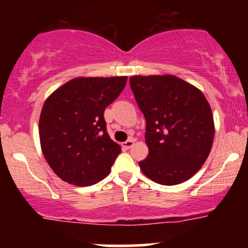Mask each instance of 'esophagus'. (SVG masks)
Listing matches in <instances>:
<instances>
[{
  "instance_id": "34e87169",
  "label": "esophagus",
  "mask_w": 248,
  "mask_h": 248,
  "mask_svg": "<svg viewBox=\"0 0 248 248\" xmlns=\"http://www.w3.org/2000/svg\"><path fill=\"white\" fill-rule=\"evenodd\" d=\"M133 146H134V139H129V140H127L126 142L122 143V147L126 148V149H129V148H132Z\"/></svg>"
}]
</instances>
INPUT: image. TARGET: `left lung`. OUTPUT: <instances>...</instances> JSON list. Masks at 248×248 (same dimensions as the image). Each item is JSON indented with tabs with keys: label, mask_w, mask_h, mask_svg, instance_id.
<instances>
[{
	"label": "left lung",
	"mask_w": 248,
	"mask_h": 248,
	"mask_svg": "<svg viewBox=\"0 0 248 248\" xmlns=\"http://www.w3.org/2000/svg\"><path fill=\"white\" fill-rule=\"evenodd\" d=\"M135 100L146 119L148 156L142 172L162 186L191 178L211 150L215 124L203 93L175 76L129 78Z\"/></svg>",
	"instance_id": "obj_1"
}]
</instances>
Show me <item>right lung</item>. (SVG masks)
Here are the masks:
<instances>
[{
    "label": "right lung",
    "mask_w": 248,
    "mask_h": 248,
    "mask_svg": "<svg viewBox=\"0 0 248 248\" xmlns=\"http://www.w3.org/2000/svg\"><path fill=\"white\" fill-rule=\"evenodd\" d=\"M127 77L76 78L51 94L39 118L42 152L62 181L92 186L109 173L121 147L110 140L104 113Z\"/></svg>",
    "instance_id": "right-lung-1"
}]
</instances>
